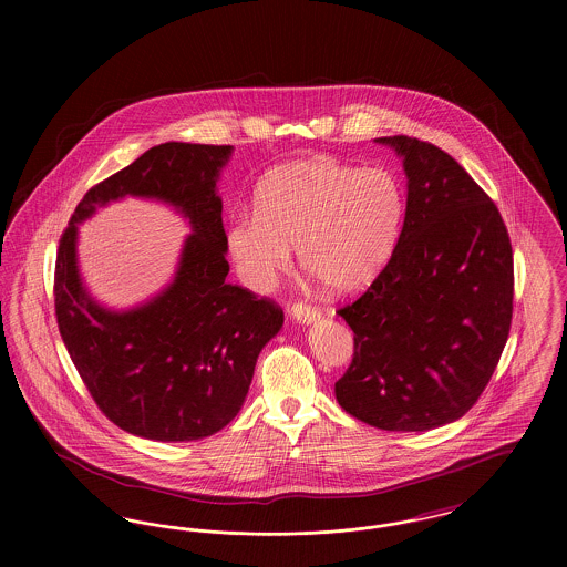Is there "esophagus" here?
<instances>
[{"instance_id": "esophagus-1", "label": "esophagus", "mask_w": 567, "mask_h": 567, "mask_svg": "<svg viewBox=\"0 0 567 567\" xmlns=\"http://www.w3.org/2000/svg\"><path fill=\"white\" fill-rule=\"evenodd\" d=\"M291 315H293V319H296L297 323L301 324L315 323V321H319V319H321V310H319V308H312V306H308V303H299V301L293 303Z\"/></svg>"}]
</instances>
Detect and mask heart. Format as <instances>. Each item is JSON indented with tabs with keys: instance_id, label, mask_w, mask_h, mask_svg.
<instances>
[{
	"instance_id": "heart-1",
	"label": "heart",
	"mask_w": 567,
	"mask_h": 567,
	"mask_svg": "<svg viewBox=\"0 0 567 567\" xmlns=\"http://www.w3.org/2000/svg\"><path fill=\"white\" fill-rule=\"evenodd\" d=\"M404 215V189L393 172L312 157L264 176L255 213L229 220L227 248L252 291H268L291 268L297 246L303 270L336 293H351L384 268Z\"/></svg>"
}]
</instances>
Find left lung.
Segmentation results:
<instances>
[{
    "instance_id": "left-lung-1",
    "label": "left lung",
    "mask_w": 567,
    "mask_h": 567,
    "mask_svg": "<svg viewBox=\"0 0 567 567\" xmlns=\"http://www.w3.org/2000/svg\"><path fill=\"white\" fill-rule=\"evenodd\" d=\"M404 163V227L368 291L338 315L354 354L336 400L384 432L461 419L493 377L513 321V246L497 206L449 153L389 135Z\"/></svg>"
}]
</instances>
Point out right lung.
<instances>
[{"mask_svg": "<svg viewBox=\"0 0 567 567\" xmlns=\"http://www.w3.org/2000/svg\"><path fill=\"white\" fill-rule=\"evenodd\" d=\"M234 146L165 142L86 190L54 268V312L82 382L114 425L155 442L220 432L240 412L261 349L285 323L266 297L227 282L220 169ZM162 200L188 218L175 278L157 296L112 311L87 293L78 225L112 200Z\"/></svg>", "mask_w": 567, "mask_h": 567, "instance_id": "obj_1", "label": "right lung"}]
</instances>
